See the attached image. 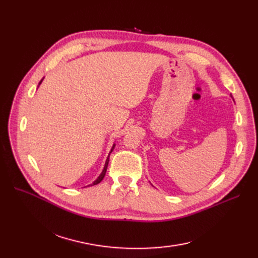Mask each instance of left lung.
<instances>
[{
  "mask_svg": "<svg viewBox=\"0 0 258 258\" xmlns=\"http://www.w3.org/2000/svg\"><path fill=\"white\" fill-rule=\"evenodd\" d=\"M231 96H232V95H231Z\"/></svg>",
  "mask_w": 258,
  "mask_h": 258,
  "instance_id": "obj_1",
  "label": "left lung"
}]
</instances>
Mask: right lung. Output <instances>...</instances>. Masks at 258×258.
<instances>
[{
    "label": "right lung",
    "instance_id": "add662e5",
    "mask_svg": "<svg viewBox=\"0 0 258 258\" xmlns=\"http://www.w3.org/2000/svg\"><path fill=\"white\" fill-rule=\"evenodd\" d=\"M42 81L43 80H41V82H40V84L42 83ZM39 84V85H40ZM114 147H115V145H113L112 146V148H111V151H110V153H111L112 151H113V149H114ZM110 153H109V155H108V157H107V159H106V163H105V167H104V170L102 171V173L100 174V176L97 177L92 183H90V185H88V186H94V185H97V183H100L102 180H103V178L105 177V174H106V171H107V167H108V163H109V157H110Z\"/></svg>",
    "mask_w": 258,
    "mask_h": 258
}]
</instances>
